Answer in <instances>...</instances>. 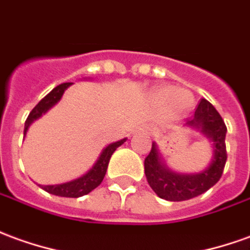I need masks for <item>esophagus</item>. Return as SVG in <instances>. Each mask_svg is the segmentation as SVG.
<instances>
[{
  "mask_svg": "<svg viewBox=\"0 0 250 250\" xmlns=\"http://www.w3.org/2000/svg\"><path fill=\"white\" fill-rule=\"evenodd\" d=\"M145 128H147V130H149V127H145Z\"/></svg>",
  "mask_w": 250,
  "mask_h": 250,
  "instance_id": "esophagus-1",
  "label": "esophagus"
}]
</instances>
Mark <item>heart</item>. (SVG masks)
<instances>
[{"mask_svg":"<svg viewBox=\"0 0 250 250\" xmlns=\"http://www.w3.org/2000/svg\"><path fill=\"white\" fill-rule=\"evenodd\" d=\"M158 96L161 97L162 100H169L170 99V108L173 111H177V112L186 111L187 108L189 107V103H191V97L184 90H179V92L174 93L173 89L165 88L158 92Z\"/></svg>","mask_w":250,"mask_h":250,"instance_id":"b5f03b06","label":"heart"}]
</instances>
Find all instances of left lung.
<instances>
[{
  "label": "left lung",
  "mask_w": 250,
  "mask_h": 250,
  "mask_svg": "<svg viewBox=\"0 0 250 250\" xmlns=\"http://www.w3.org/2000/svg\"><path fill=\"white\" fill-rule=\"evenodd\" d=\"M186 125L196 128L212 142V160L200 173H177L164 164L157 145L153 142L149 155L145 158V174L151 189L169 202H183L208 191L219 181L228 160L225 143L228 128L211 103L202 99L193 118L187 120Z\"/></svg>",
  "instance_id": "left-lung-1"
}]
</instances>
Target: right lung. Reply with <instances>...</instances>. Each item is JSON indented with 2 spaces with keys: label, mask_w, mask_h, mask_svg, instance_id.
I'll return each instance as SVG.
<instances>
[{
  "label": "right lung",
  "mask_w": 250,
  "mask_h": 250,
  "mask_svg": "<svg viewBox=\"0 0 250 250\" xmlns=\"http://www.w3.org/2000/svg\"><path fill=\"white\" fill-rule=\"evenodd\" d=\"M70 83H61L58 86L52 89L51 92L43 97L42 100L38 103V105L29 112L27 120H25V127H24V137L27 135V131L29 128V125L34 123L35 120L39 119L40 116H43L44 113L52 108L57 103H58L62 96H63L64 90L70 86ZM125 142V139H120L118 142H113L111 145H108L105 149L101 151L100 157L97 158V161L95 162V165L89 169L86 173L78 177L76 180H71L63 184H55V186H40L43 189L48 193L57 195V196H63V198H80L89 192H92L96 187H99L101 184V181L104 179V176L107 173L108 164L111 160V155L113 154V151L118 149L119 146H122Z\"/></svg>",
  "instance_id": "obj_1"
}]
</instances>
